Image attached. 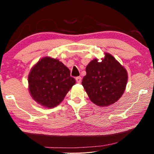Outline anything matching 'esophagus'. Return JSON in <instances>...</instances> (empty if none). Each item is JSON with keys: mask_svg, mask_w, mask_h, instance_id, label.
Instances as JSON below:
<instances>
[{"mask_svg": "<svg viewBox=\"0 0 154 154\" xmlns=\"http://www.w3.org/2000/svg\"><path fill=\"white\" fill-rule=\"evenodd\" d=\"M75 79H76V82L78 83H80L81 82H82V77H77L76 78H75Z\"/></svg>", "mask_w": 154, "mask_h": 154, "instance_id": "34e87169", "label": "esophagus"}]
</instances>
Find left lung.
<instances>
[{
    "mask_svg": "<svg viewBox=\"0 0 154 154\" xmlns=\"http://www.w3.org/2000/svg\"><path fill=\"white\" fill-rule=\"evenodd\" d=\"M82 85L92 103L100 106L111 105L119 100L126 89V69L109 54L100 62L91 61L86 67Z\"/></svg>",
    "mask_w": 154,
    "mask_h": 154,
    "instance_id": "1",
    "label": "left lung"
}]
</instances>
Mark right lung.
Instances as JSON below:
<instances>
[{"instance_id": "1", "label": "right lung", "mask_w": 154, "mask_h": 154, "mask_svg": "<svg viewBox=\"0 0 154 154\" xmlns=\"http://www.w3.org/2000/svg\"><path fill=\"white\" fill-rule=\"evenodd\" d=\"M28 83L30 94L36 102L52 108L62 102L75 79L58 60L45 57L31 69Z\"/></svg>"}]
</instances>
